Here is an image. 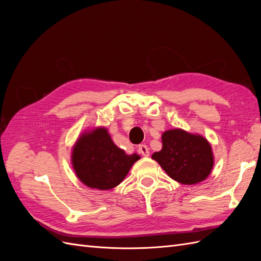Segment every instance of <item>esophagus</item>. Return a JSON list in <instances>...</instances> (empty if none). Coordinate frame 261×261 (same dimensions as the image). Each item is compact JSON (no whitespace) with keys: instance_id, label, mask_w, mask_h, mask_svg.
Wrapping results in <instances>:
<instances>
[{"instance_id":"obj_1","label":"esophagus","mask_w":261,"mask_h":261,"mask_svg":"<svg viewBox=\"0 0 261 261\" xmlns=\"http://www.w3.org/2000/svg\"><path fill=\"white\" fill-rule=\"evenodd\" d=\"M138 150H139V152L143 154L144 156H148L149 155V149H148V147L146 145H139L138 146Z\"/></svg>"}]
</instances>
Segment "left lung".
<instances>
[{
  "instance_id": "1",
  "label": "left lung",
  "mask_w": 261,
  "mask_h": 261,
  "mask_svg": "<svg viewBox=\"0 0 261 261\" xmlns=\"http://www.w3.org/2000/svg\"><path fill=\"white\" fill-rule=\"evenodd\" d=\"M152 159L171 178L185 185L206 179L215 163L208 140L180 128L162 134V149L152 154Z\"/></svg>"
}]
</instances>
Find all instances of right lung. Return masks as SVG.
Masks as SVG:
<instances>
[{"instance_id":"right-lung-1","label":"right lung","mask_w":261,"mask_h":261,"mask_svg":"<svg viewBox=\"0 0 261 261\" xmlns=\"http://www.w3.org/2000/svg\"><path fill=\"white\" fill-rule=\"evenodd\" d=\"M139 159L137 153L126 154L118 148L105 127L82 134L72 152L77 177L86 186L100 191H108L120 184Z\"/></svg>"}]
</instances>
